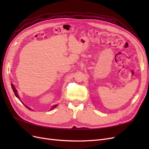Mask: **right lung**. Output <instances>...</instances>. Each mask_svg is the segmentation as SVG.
<instances>
[{
  "label": "right lung",
  "instance_id": "1",
  "mask_svg": "<svg viewBox=\"0 0 149 149\" xmlns=\"http://www.w3.org/2000/svg\"><path fill=\"white\" fill-rule=\"evenodd\" d=\"M11 86H12V89H13V93H14V94H15V96L17 97V98H19V95H18V93H17V91L16 90V89L15 88V87H14V86L13 85V84H11ZM24 104V103H23ZM24 105H25V106L26 107H27L29 109H30V110H31V109L30 107H29L27 106H26L25 104H24ZM57 106V105H55V106H53L52 107H51V109H50V111L51 110H52V109H53L54 108H55Z\"/></svg>",
  "mask_w": 149,
  "mask_h": 149
}]
</instances>
